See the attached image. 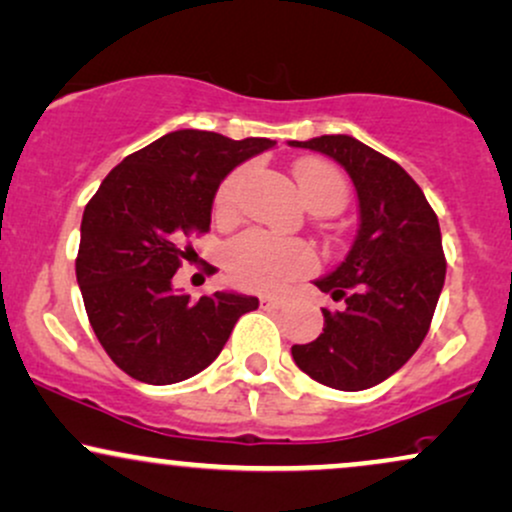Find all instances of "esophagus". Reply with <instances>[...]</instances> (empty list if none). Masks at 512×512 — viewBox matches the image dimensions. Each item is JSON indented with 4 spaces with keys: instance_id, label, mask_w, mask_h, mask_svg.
Listing matches in <instances>:
<instances>
[{
    "instance_id": "34e87169",
    "label": "esophagus",
    "mask_w": 512,
    "mask_h": 512,
    "mask_svg": "<svg viewBox=\"0 0 512 512\" xmlns=\"http://www.w3.org/2000/svg\"><path fill=\"white\" fill-rule=\"evenodd\" d=\"M260 303H262V307H283L288 303V300L279 298V295H262Z\"/></svg>"
}]
</instances>
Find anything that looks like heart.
Segmentation results:
<instances>
[{
  "label": "heart",
  "mask_w": 512,
  "mask_h": 512,
  "mask_svg": "<svg viewBox=\"0 0 512 512\" xmlns=\"http://www.w3.org/2000/svg\"><path fill=\"white\" fill-rule=\"evenodd\" d=\"M295 183L300 197L307 207H341L346 197V178L336 166L319 162V159H303L293 166ZM243 181V169L233 171L221 181L214 195V209L219 217H229L236 205V193ZM315 252L303 240L279 238L262 229H250L240 233L226 248V269L233 283L250 288V291L274 293L286 288L293 279L310 274L315 269Z\"/></svg>",
  "instance_id": "b5f03b06"
}]
</instances>
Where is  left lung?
<instances>
[{
	"label": "left lung",
	"instance_id": "8db88e82",
	"mask_svg": "<svg viewBox=\"0 0 512 512\" xmlns=\"http://www.w3.org/2000/svg\"><path fill=\"white\" fill-rule=\"evenodd\" d=\"M288 145L336 159L360 202V229L346 260L315 281L343 307H324V331L293 346V360L331 389H372L415 355L432 324L446 279L439 219L403 166L353 135Z\"/></svg>",
	"mask_w": 512,
	"mask_h": 512
}]
</instances>
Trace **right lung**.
I'll list each match as a JSON object with an SVG mask.
<instances>
[{
    "mask_svg": "<svg viewBox=\"0 0 512 512\" xmlns=\"http://www.w3.org/2000/svg\"><path fill=\"white\" fill-rule=\"evenodd\" d=\"M274 145L166 133L114 166L85 205L76 279L97 341L128 377L155 386L193 377L217 360L238 317L257 310L252 295L190 300L171 281L193 250L186 238L209 231L219 183Z\"/></svg>",
    "mask_w": 512,
    "mask_h": 512,
    "instance_id": "obj_1",
    "label": "right lung"
}]
</instances>
